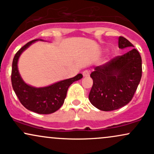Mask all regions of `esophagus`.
<instances>
[{"instance_id": "1", "label": "esophagus", "mask_w": 154, "mask_h": 154, "mask_svg": "<svg viewBox=\"0 0 154 154\" xmlns=\"http://www.w3.org/2000/svg\"><path fill=\"white\" fill-rule=\"evenodd\" d=\"M82 75H83V77H88V76L90 75V71H89V70H85V71L82 72Z\"/></svg>"}]
</instances>
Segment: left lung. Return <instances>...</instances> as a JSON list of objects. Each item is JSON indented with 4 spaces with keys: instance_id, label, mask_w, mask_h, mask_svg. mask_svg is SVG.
<instances>
[{
    "instance_id": "obj_1",
    "label": "left lung",
    "mask_w": 154,
    "mask_h": 154,
    "mask_svg": "<svg viewBox=\"0 0 154 154\" xmlns=\"http://www.w3.org/2000/svg\"><path fill=\"white\" fill-rule=\"evenodd\" d=\"M119 48H132L134 45L119 38ZM93 80L89 100L99 110L109 111L127 105L135 94L142 77V59L135 48L116 56L101 66L95 67L91 75Z\"/></svg>"
}]
</instances>
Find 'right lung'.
<instances>
[{
    "label": "right lung",
    "instance_id": "obj_1",
    "mask_svg": "<svg viewBox=\"0 0 154 154\" xmlns=\"http://www.w3.org/2000/svg\"><path fill=\"white\" fill-rule=\"evenodd\" d=\"M38 40L43 41L41 39L32 40L21 48L15 54L12 63L11 83L19 101L26 109L40 114H49L61 108L66 98L69 87L74 82L82 79V75L78 74L72 78L59 81L43 88H35L24 82L18 70L19 58L23 51Z\"/></svg>",
    "mask_w": 154,
    "mask_h": 154
}]
</instances>
